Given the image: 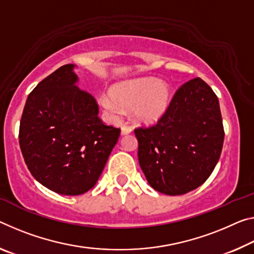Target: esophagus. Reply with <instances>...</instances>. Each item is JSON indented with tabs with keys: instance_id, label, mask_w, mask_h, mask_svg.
I'll return each instance as SVG.
<instances>
[{
	"instance_id": "obj_1",
	"label": "esophagus",
	"mask_w": 254,
	"mask_h": 254,
	"mask_svg": "<svg viewBox=\"0 0 254 254\" xmlns=\"http://www.w3.org/2000/svg\"><path fill=\"white\" fill-rule=\"evenodd\" d=\"M132 132V127H127V126H123L122 128H121V134L122 135H126Z\"/></svg>"
}]
</instances>
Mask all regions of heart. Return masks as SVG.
<instances>
[{
  "label": "heart",
  "instance_id": "heart-1",
  "mask_svg": "<svg viewBox=\"0 0 254 254\" xmlns=\"http://www.w3.org/2000/svg\"><path fill=\"white\" fill-rule=\"evenodd\" d=\"M110 94L100 96V104L110 114L118 116L127 110L133 111L134 119L140 123H156L166 114L172 102L170 83L144 76L114 84Z\"/></svg>",
  "mask_w": 254,
  "mask_h": 254
}]
</instances>
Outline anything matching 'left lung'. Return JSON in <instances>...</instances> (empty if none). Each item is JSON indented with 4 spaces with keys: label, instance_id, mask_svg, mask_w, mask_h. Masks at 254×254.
Masks as SVG:
<instances>
[{
    "label": "left lung",
    "instance_id": "1",
    "mask_svg": "<svg viewBox=\"0 0 254 254\" xmlns=\"http://www.w3.org/2000/svg\"><path fill=\"white\" fill-rule=\"evenodd\" d=\"M138 158L156 191L181 195L199 188L216 167L224 142L219 102L202 79L184 83L156 126L136 128Z\"/></svg>",
    "mask_w": 254,
    "mask_h": 254
}]
</instances>
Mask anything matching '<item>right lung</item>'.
Wrapping results in <instances>:
<instances>
[{
	"label": "right lung",
	"instance_id": "add662e5",
	"mask_svg": "<svg viewBox=\"0 0 254 254\" xmlns=\"http://www.w3.org/2000/svg\"><path fill=\"white\" fill-rule=\"evenodd\" d=\"M74 64H65L28 96L19 143L28 170L40 184L79 195L97 182L120 128L105 126L90 94L76 86Z\"/></svg>",
	"mask_w": 254,
	"mask_h": 254
}]
</instances>
